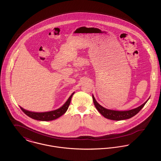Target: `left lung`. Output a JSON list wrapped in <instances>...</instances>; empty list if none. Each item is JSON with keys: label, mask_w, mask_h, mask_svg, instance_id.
I'll return each mask as SVG.
<instances>
[{"label": "left lung", "mask_w": 161, "mask_h": 161, "mask_svg": "<svg viewBox=\"0 0 161 161\" xmlns=\"http://www.w3.org/2000/svg\"><path fill=\"white\" fill-rule=\"evenodd\" d=\"M92 98H93V101L95 107H96L97 110L101 114V115H103L105 118L107 119H110L112 120H117V121L129 119L134 116L135 115H136L138 112L142 108V107L145 105V104L148 100H147L143 104H142L139 107L133 110H130L128 111H116L113 110H108L103 107L96 101L93 95H92Z\"/></svg>", "instance_id": "left-lung-1"}]
</instances>
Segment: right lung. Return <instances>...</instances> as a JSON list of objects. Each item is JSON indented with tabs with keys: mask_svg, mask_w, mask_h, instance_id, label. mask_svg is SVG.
I'll list each match as a JSON object with an SVG mask.
<instances>
[{
	"mask_svg": "<svg viewBox=\"0 0 161 161\" xmlns=\"http://www.w3.org/2000/svg\"><path fill=\"white\" fill-rule=\"evenodd\" d=\"M74 92L72 93V95L69 97L68 100L66 101V102L59 108L51 111V112H42V113H38V112H30L28 110H26L23 109V108L20 107L22 110L27 116L29 117L36 119V120H40V121H51L53 119H55L56 118H58L64 114L67 110L68 109L71 98L72 95H74Z\"/></svg>",
	"mask_w": 161,
	"mask_h": 161,
	"instance_id": "obj_1",
	"label": "right lung"
}]
</instances>
